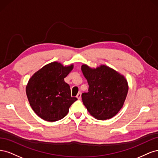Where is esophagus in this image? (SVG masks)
<instances>
[{
	"mask_svg": "<svg viewBox=\"0 0 158 158\" xmlns=\"http://www.w3.org/2000/svg\"><path fill=\"white\" fill-rule=\"evenodd\" d=\"M81 95H82V94H81V92H79L77 95H76V98H77L78 99H81Z\"/></svg>",
	"mask_w": 158,
	"mask_h": 158,
	"instance_id": "obj_1",
	"label": "esophagus"
}]
</instances>
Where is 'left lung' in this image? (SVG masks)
I'll use <instances>...</instances> for the list:
<instances>
[{
	"mask_svg": "<svg viewBox=\"0 0 158 158\" xmlns=\"http://www.w3.org/2000/svg\"><path fill=\"white\" fill-rule=\"evenodd\" d=\"M82 70L89 85L88 92L82 94L85 107L98 120L112 118L120 111L127 98L126 79L105 65L92 69L83 64Z\"/></svg>",
	"mask_w": 158,
	"mask_h": 158,
	"instance_id": "8db88e82",
	"label": "left lung"
}]
</instances>
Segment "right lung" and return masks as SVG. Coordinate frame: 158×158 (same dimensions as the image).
Wrapping results in <instances>:
<instances>
[{
    "instance_id": "obj_1",
    "label": "right lung",
    "mask_w": 158,
    "mask_h": 158,
    "mask_svg": "<svg viewBox=\"0 0 158 158\" xmlns=\"http://www.w3.org/2000/svg\"><path fill=\"white\" fill-rule=\"evenodd\" d=\"M73 65L63 66L54 62L44 66L32 76L26 87L28 101L34 112L45 121L54 122L67 114L77 98L71 96L64 82Z\"/></svg>"
}]
</instances>
